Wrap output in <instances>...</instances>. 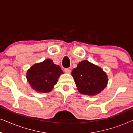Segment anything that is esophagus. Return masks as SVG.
<instances>
[{"label": "esophagus", "instance_id": "esophagus-1", "mask_svg": "<svg viewBox=\"0 0 133 133\" xmlns=\"http://www.w3.org/2000/svg\"><path fill=\"white\" fill-rule=\"evenodd\" d=\"M65 72L66 73H70L71 70L69 68H65Z\"/></svg>", "mask_w": 133, "mask_h": 133}]
</instances>
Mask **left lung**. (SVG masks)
<instances>
[{"label": "left lung", "instance_id": "8db88e82", "mask_svg": "<svg viewBox=\"0 0 133 133\" xmlns=\"http://www.w3.org/2000/svg\"><path fill=\"white\" fill-rule=\"evenodd\" d=\"M71 75L79 92L82 94L94 96L101 92L108 83L105 72L88 61L79 63L72 70Z\"/></svg>", "mask_w": 133, "mask_h": 133}]
</instances>
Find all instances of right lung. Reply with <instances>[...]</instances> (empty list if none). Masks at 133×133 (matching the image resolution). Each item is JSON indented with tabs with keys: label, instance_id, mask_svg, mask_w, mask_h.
<instances>
[{
	"label": "right lung",
	"instance_id": "right-lung-1",
	"mask_svg": "<svg viewBox=\"0 0 133 133\" xmlns=\"http://www.w3.org/2000/svg\"><path fill=\"white\" fill-rule=\"evenodd\" d=\"M61 74L63 72L61 67L54 64L52 60L46 59L31 67L27 72L26 79L36 91L48 92L57 83Z\"/></svg>",
	"mask_w": 133,
	"mask_h": 133
}]
</instances>
